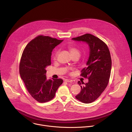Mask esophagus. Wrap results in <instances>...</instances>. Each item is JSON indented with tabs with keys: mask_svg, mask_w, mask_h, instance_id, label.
I'll return each mask as SVG.
<instances>
[{
	"mask_svg": "<svg viewBox=\"0 0 132 132\" xmlns=\"http://www.w3.org/2000/svg\"><path fill=\"white\" fill-rule=\"evenodd\" d=\"M65 81H66V82H71V81H72V80H70V79H66L65 80Z\"/></svg>",
	"mask_w": 132,
	"mask_h": 132,
	"instance_id": "1",
	"label": "esophagus"
}]
</instances>
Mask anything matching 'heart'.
<instances>
[{
	"label": "heart",
	"mask_w": 132,
	"mask_h": 132,
	"mask_svg": "<svg viewBox=\"0 0 132 132\" xmlns=\"http://www.w3.org/2000/svg\"><path fill=\"white\" fill-rule=\"evenodd\" d=\"M69 51L72 56L74 55H78L79 56L80 55V51H79V50L74 47H69Z\"/></svg>",
	"instance_id": "1"
}]
</instances>
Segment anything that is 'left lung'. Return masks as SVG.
<instances>
[{
    "label": "left lung",
    "mask_w": 132,
    "mask_h": 132,
    "mask_svg": "<svg viewBox=\"0 0 132 132\" xmlns=\"http://www.w3.org/2000/svg\"><path fill=\"white\" fill-rule=\"evenodd\" d=\"M71 40L85 42L89 47L87 67L81 70V74L88 78V82H78L81 91L75 97L83 103H90L99 98L108 84L112 67L110 53L106 44L92 34H86Z\"/></svg>",
    "instance_id": "1"
}]
</instances>
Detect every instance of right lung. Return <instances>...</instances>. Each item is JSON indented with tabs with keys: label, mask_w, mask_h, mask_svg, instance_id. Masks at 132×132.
Returning a JSON list of instances; mask_svg holds the SVG:
<instances>
[{
	"label": "right lung",
	"mask_w": 132,
	"mask_h": 132,
	"mask_svg": "<svg viewBox=\"0 0 132 132\" xmlns=\"http://www.w3.org/2000/svg\"><path fill=\"white\" fill-rule=\"evenodd\" d=\"M63 41L40 35L28 44L22 53L19 66L21 78L30 95L39 102L53 99L63 82L62 79H47L46 76L52 51Z\"/></svg>",
	"instance_id": "1"
}]
</instances>
